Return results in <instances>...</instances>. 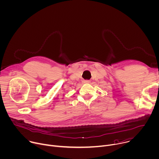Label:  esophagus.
<instances>
[{"label":"esophagus","instance_id":"esophagus-1","mask_svg":"<svg viewBox=\"0 0 159 159\" xmlns=\"http://www.w3.org/2000/svg\"><path fill=\"white\" fill-rule=\"evenodd\" d=\"M83 83H85V84H87V83H90V81H89V80H83Z\"/></svg>","mask_w":159,"mask_h":159}]
</instances>
